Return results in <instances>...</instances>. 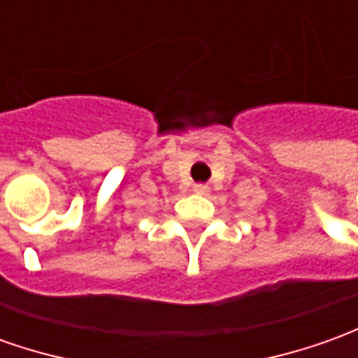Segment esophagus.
Segmentation results:
<instances>
[{"label":"esophagus","mask_w":358,"mask_h":358,"mask_svg":"<svg viewBox=\"0 0 358 358\" xmlns=\"http://www.w3.org/2000/svg\"><path fill=\"white\" fill-rule=\"evenodd\" d=\"M208 186H206V184H194V192H196V194H208Z\"/></svg>","instance_id":"esophagus-1"}]
</instances>
